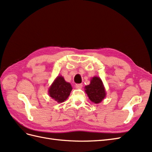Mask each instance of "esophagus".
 <instances>
[{"label":"esophagus","mask_w":152,"mask_h":152,"mask_svg":"<svg viewBox=\"0 0 152 152\" xmlns=\"http://www.w3.org/2000/svg\"><path fill=\"white\" fill-rule=\"evenodd\" d=\"M75 87H76V88H77V89L82 88V84H77L75 85Z\"/></svg>","instance_id":"obj_1"}]
</instances>
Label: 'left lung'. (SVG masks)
I'll use <instances>...</instances> for the list:
<instances>
[{
	"mask_svg": "<svg viewBox=\"0 0 152 152\" xmlns=\"http://www.w3.org/2000/svg\"><path fill=\"white\" fill-rule=\"evenodd\" d=\"M86 93L91 102L99 103L104 98L105 90L100 78L94 77L91 80V84L85 87Z\"/></svg>",
	"mask_w": 152,
	"mask_h": 152,
	"instance_id": "obj_1",
	"label": "left lung"
}]
</instances>
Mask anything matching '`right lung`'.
I'll use <instances>...</instances> for the list:
<instances>
[{"label": "right lung", "instance_id": "add662e5", "mask_svg": "<svg viewBox=\"0 0 152 152\" xmlns=\"http://www.w3.org/2000/svg\"><path fill=\"white\" fill-rule=\"evenodd\" d=\"M72 90L70 84L66 82L63 77L58 76L49 88V94L57 102L62 103L68 98Z\"/></svg>", "mask_w": 152, "mask_h": 152}]
</instances>
